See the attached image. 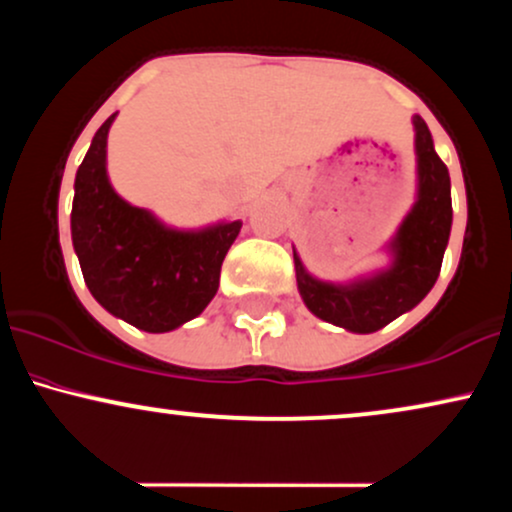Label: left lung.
<instances>
[{
	"label": "left lung",
	"mask_w": 512,
	"mask_h": 512,
	"mask_svg": "<svg viewBox=\"0 0 512 512\" xmlns=\"http://www.w3.org/2000/svg\"><path fill=\"white\" fill-rule=\"evenodd\" d=\"M414 127L419 199L392 240L395 264L373 279L334 286L313 279L293 252L298 291L310 313L344 330L361 334L383 330L395 317L424 301L440 274L452 226L450 173L433 149L431 132L419 115L414 117Z\"/></svg>",
	"instance_id": "8db88e82"
}]
</instances>
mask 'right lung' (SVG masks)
Returning <instances> with one entry per match:
<instances>
[{
  "instance_id": "add662e5",
  "label": "right lung",
  "mask_w": 512,
  "mask_h": 512,
  "mask_svg": "<svg viewBox=\"0 0 512 512\" xmlns=\"http://www.w3.org/2000/svg\"><path fill=\"white\" fill-rule=\"evenodd\" d=\"M103 122L76 170L72 240L88 291L108 313L144 332H170L207 308L221 264L243 221L207 231L166 228L149 211L117 197L105 173Z\"/></svg>"
}]
</instances>
